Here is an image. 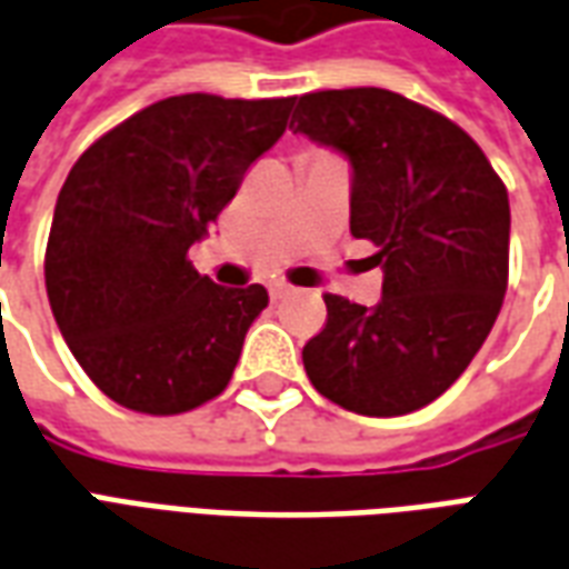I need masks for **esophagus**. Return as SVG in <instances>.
I'll return each instance as SVG.
<instances>
[{"label":"esophagus","mask_w":569,"mask_h":569,"mask_svg":"<svg viewBox=\"0 0 569 569\" xmlns=\"http://www.w3.org/2000/svg\"><path fill=\"white\" fill-rule=\"evenodd\" d=\"M269 297H272V300H284V297H290V284H281V281L269 284Z\"/></svg>","instance_id":"obj_1"}]
</instances>
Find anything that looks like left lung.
<instances>
[{
    "label": "left lung",
    "instance_id": "1",
    "mask_svg": "<svg viewBox=\"0 0 569 569\" xmlns=\"http://www.w3.org/2000/svg\"><path fill=\"white\" fill-rule=\"evenodd\" d=\"M293 106V132L348 157L351 236L379 248L385 272L372 309L327 293L306 376L348 412H416L460 379L500 315L506 184L458 123L393 90H318Z\"/></svg>",
    "mask_w": 569,
    "mask_h": 569
}]
</instances>
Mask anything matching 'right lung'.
<instances>
[{
    "mask_svg": "<svg viewBox=\"0 0 569 569\" xmlns=\"http://www.w3.org/2000/svg\"><path fill=\"white\" fill-rule=\"evenodd\" d=\"M290 106V97L160 99L72 166L53 209L44 284L66 346L114 403L181 416L233 379L269 293L214 284L188 251L248 166L279 142Z\"/></svg>",
    "mask_w": 569,
    "mask_h": 569,
    "instance_id": "right-lung-1",
    "label": "right lung"
}]
</instances>
